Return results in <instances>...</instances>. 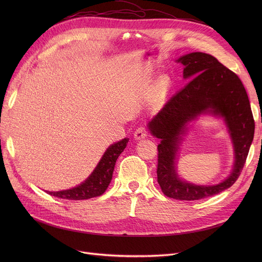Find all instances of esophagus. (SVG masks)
<instances>
[{
  "mask_svg": "<svg viewBox=\"0 0 262 262\" xmlns=\"http://www.w3.org/2000/svg\"><path fill=\"white\" fill-rule=\"evenodd\" d=\"M147 136V132L144 127H139L137 128L136 132L134 133V138L136 140H141V139H144L145 137Z\"/></svg>",
  "mask_w": 262,
  "mask_h": 262,
  "instance_id": "obj_1",
  "label": "esophagus"
}]
</instances>
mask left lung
<instances>
[{"mask_svg":"<svg viewBox=\"0 0 262 262\" xmlns=\"http://www.w3.org/2000/svg\"><path fill=\"white\" fill-rule=\"evenodd\" d=\"M176 61L183 63L184 78L190 81L147 123V127L150 134L161 139L157 147V181L163 194L175 200L196 201L219 194L238 180L253 142L255 122L242 81L215 57L193 52ZM202 114L225 120L235 154L231 174L212 186L185 182L176 170L177 152L187 124Z\"/></svg>","mask_w":262,"mask_h":262,"instance_id":"1","label":"left lung"}]
</instances>
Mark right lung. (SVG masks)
<instances>
[{"mask_svg": "<svg viewBox=\"0 0 262 262\" xmlns=\"http://www.w3.org/2000/svg\"><path fill=\"white\" fill-rule=\"evenodd\" d=\"M128 138H124L110 145L103 157L101 158L98 166L90 174L87 180L80 185L68 190L62 191H47L52 196H56L63 200H88L91 198L102 195L112 182L113 173L115 170L116 161L120 154L126 147Z\"/></svg>", "mask_w": 262, "mask_h": 262, "instance_id": "1", "label": "right lung"}]
</instances>
